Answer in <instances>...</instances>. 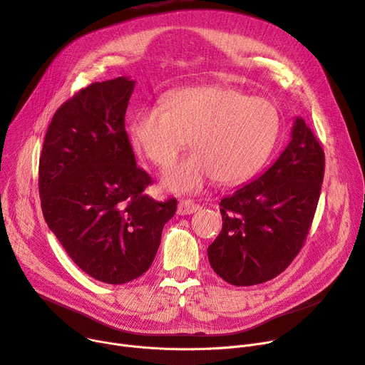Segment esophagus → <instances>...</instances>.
Listing matches in <instances>:
<instances>
[{
	"label": "esophagus",
	"instance_id": "esophagus-1",
	"mask_svg": "<svg viewBox=\"0 0 365 365\" xmlns=\"http://www.w3.org/2000/svg\"><path fill=\"white\" fill-rule=\"evenodd\" d=\"M200 208H201V205L197 204V202L192 201V200H182V201L179 202V205H178V213H179L180 216L192 215V213H195L197 210H200Z\"/></svg>",
	"mask_w": 365,
	"mask_h": 365
}]
</instances>
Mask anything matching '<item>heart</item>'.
<instances>
[{
  "label": "heart",
  "instance_id": "b5f03b06",
  "mask_svg": "<svg viewBox=\"0 0 365 365\" xmlns=\"http://www.w3.org/2000/svg\"><path fill=\"white\" fill-rule=\"evenodd\" d=\"M279 128L272 102L223 86L171 93L165 108L139 110L130 125L138 153L160 170L170 168L186 148L195 152L164 179L173 192H195L215 178L234 185L252 178L269 157Z\"/></svg>",
  "mask_w": 365,
  "mask_h": 365
}]
</instances>
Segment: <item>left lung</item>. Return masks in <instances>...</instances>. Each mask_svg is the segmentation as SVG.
Segmentation results:
<instances>
[{
  "instance_id": "obj_1",
  "label": "left lung",
  "mask_w": 365,
  "mask_h": 365,
  "mask_svg": "<svg viewBox=\"0 0 365 365\" xmlns=\"http://www.w3.org/2000/svg\"><path fill=\"white\" fill-rule=\"evenodd\" d=\"M324 149L303 118L272 167L220 201L222 231L207 255L232 285H255L284 272L302 250L317 212Z\"/></svg>"
}]
</instances>
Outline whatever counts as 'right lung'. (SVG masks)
I'll return each instance as SVG.
<instances>
[{
    "label": "right lung",
    "instance_id": "add662e5",
    "mask_svg": "<svg viewBox=\"0 0 365 365\" xmlns=\"http://www.w3.org/2000/svg\"><path fill=\"white\" fill-rule=\"evenodd\" d=\"M134 81L93 83L53 115L38 168L41 208L76 266L106 284L143 275L178 200L155 201L125 131Z\"/></svg>",
    "mask_w": 365,
    "mask_h": 365
}]
</instances>
